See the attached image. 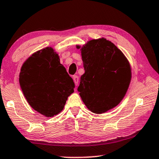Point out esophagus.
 <instances>
[{"instance_id": "1", "label": "esophagus", "mask_w": 159, "mask_h": 159, "mask_svg": "<svg viewBox=\"0 0 159 159\" xmlns=\"http://www.w3.org/2000/svg\"><path fill=\"white\" fill-rule=\"evenodd\" d=\"M72 78H73V81L75 82V84L77 86L78 84V82H79V77H78V76H77V75H74Z\"/></svg>"}]
</instances>
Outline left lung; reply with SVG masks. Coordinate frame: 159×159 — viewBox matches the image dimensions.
<instances>
[{"label":"left lung","instance_id":"1","mask_svg":"<svg viewBox=\"0 0 159 159\" xmlns=\"http://www.w3.org/2000/svg\"><path fill=\"white\" fill-rule=\"evenodd\" d=\"M81 51L85 72L78 91L89 111L103 114L114 109L124 99L131 80V68L124 53L111 41L92 39Z\"/></svg>","mask_w":159,"mask_h":159}]
</instances>
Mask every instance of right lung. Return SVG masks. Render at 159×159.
I'll use <instances>...</instances> for the list:
<instances>
[{"instance_id": "right-lung-1", "label": "right lung", "mask_w": 159, "mask_h": 159, "mask_svg": "<svg viewBox=\"0 0 159 159\" xmlns=\"http://www.w3.org/2000/svg\"><path fill=\"white\" fill-rule=\"evenodd\" d=\"M19 82L28 103L46 117L63 110L75 84L52 47L32 54L22 65Z\"/></svg>"}]
</instances>
